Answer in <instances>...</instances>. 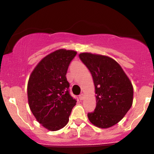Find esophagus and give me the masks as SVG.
<instances>
[{"label":"esophagus","mask_w":154,"mask_h":154,"mask_svg":"<svg viewBox=\"0 0 154 154\" xmlns=\"http://www.w3.org/2000/svg\"><path fill=\"white\" fill-rule=\"evenodd\" d=\"M79 100H85V94H81L80 95H79Z\"/></svg>","instance_id":"1"}]
</instances>
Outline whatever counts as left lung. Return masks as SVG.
Wrapping results in <instances>:
<instances>
[{"mask_svg":"<svg viewBox=\"0 0 154 154\" xmlns=\"http://www.w3.org/2000/svg\"><path fill=\"white\" fill-rule=\"evenodd\" d=\"M92 76L96 108L87 116L97 127L107 129L120 122L133 104L131 82L116 60L90 52L79 54Z\"/></svg>","mask_w":154,"mask_h":154,"instance_id":"obj_1","label":"left lung"}]
</instances>
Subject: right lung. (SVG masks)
<instances>
[{"instance_id":"add662e5","label":"right lung","mask_w":154,"mask_h":154,"mask_svg":"<svg viewBox=\"0 0 154 154\" xmlns=\"http://www.w3.org/2000/svg\"><path fill=\"white\" fill-rule=\"evenodd\" d=\"M76 54L72 50H55L39 62L29 77V106L36 120L49 131L65 126L76 105L69 94V84L65 76Z\"/></svg>"}]
</instances>
